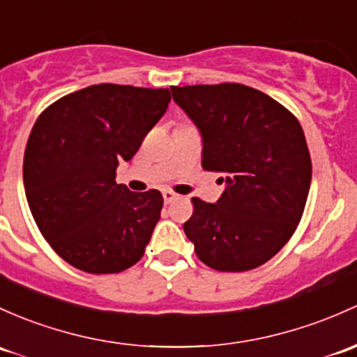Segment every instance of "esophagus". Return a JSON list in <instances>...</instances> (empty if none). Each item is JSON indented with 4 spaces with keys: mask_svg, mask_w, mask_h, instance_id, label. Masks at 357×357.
I'll use <instances>...</instances> for the list:
<instances>
[{
    "mask_svg": "<svg viewBox=\"0 0 357 357\" xmlns=\"http://www.w3.org/2000/svg\"><path fill=\"white\" fill-rule=\"evenodd\" d=\"M162 197H164V202H166V204H171V202L176 200V198H178L179 195L174 193V191H171V190H164L162 191Z\"/></svg>",
    "mask_w": 357,
    "mask_h": 357,
    "instance_id": "obj_1",
    "label": "esophagus"
}]
</instances>
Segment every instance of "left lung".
I'll use <instances>...</instances> for the list:
<instances>
[{"instance_id":"left-lung-1","label":"left lung","mask_w":357,"mask_h":357,"mask_svg":"<svg viewBox=\"0 0 357 357\" xmlns=\"http://www.w3.org/2000/svg\"><path fill=\"white\" fill-rule=\"evenodd\" d=\"M202 135V166L226 185L215 204L193 198L185 234L220 272L257 268L279 253L301 220L311 159L298 119L267 93L241 84L172 87Z\"/></svg>"}]
</instances>
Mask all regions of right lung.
Listing matches in <instances>:
<instances>
[{
    "mask_svg": "<svg viewBox=\"0 0 357 357\" xmlns=\"http://www.w3.org/2000/svg\"><path fill=\"white\" fill-rule=\"evenodd\" d=\"M169 89L99 84L68 93L37 118L25 147L30 212L52 250L89 273H118L145 253L162 195L116 183L166 112Z\"/></svg>",
    "mask_w": 357,
    "mask_h": 357,
    "instance_id": "1",
    "label": "right lung"
}]
</instances>
